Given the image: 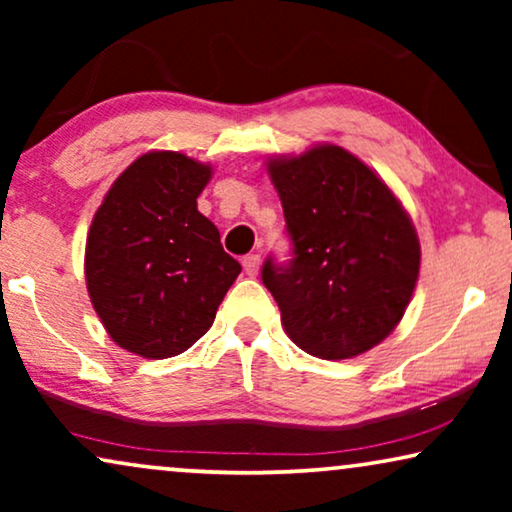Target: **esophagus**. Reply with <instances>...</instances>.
Segmentation results:
<instances>
[{"label": "esophagus", "mask_w": 512, "mask_h": 512, "mask_svg": "<svg viewBox=\"0 0 512 512\" xmlns=\"http://www.w3.org/2000/svg\"><path fill=\"white\" fill-rule=\"evenodd\" d=\"M242 268L247 272L249 277H256L258 275V268H261V256L258 254H249L242 258Z\"/></svg>", "instance_id": "obj_1"}]
</instances>
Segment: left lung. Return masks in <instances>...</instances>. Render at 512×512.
I'll return each mask as SVG.
<instances>
[{
  "label": "left lung",
  "mask_w": 512,
  "mask_h": 512,
  "mask_svg": "<svg viewBox=\"0 0 512 512\" xmlns=\"http://www.w3.org/2000/svg\"><path fill=\"white\" fill-rule=\"evenodd\" d=\"M293 244L289 263L261 277L289 338L321 359H349L403 319L419 277V240L408 212L366 163L321 144L268 160Z\"/></svg>",
  "instance_id": "1"
}]
</instances>
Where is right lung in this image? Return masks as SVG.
Here are the masks:
<instances>
[{"instance_id":"add662e5","label":"right lung","mask_w":512,"mask_h":512,"mask_svg":"<svg viewBox=\"0 0 512 512\" xmlns=\"http://www.w3.org/2000/svg\"><path fill=\"white\" fill-rule=\"evenodd\" d=\"M212 167L177 151L139 156L109 188L86 242V284L118 347L144 359L186 352L214 324L242 265L198 212Z\"/></svg>"}]
</instances>
